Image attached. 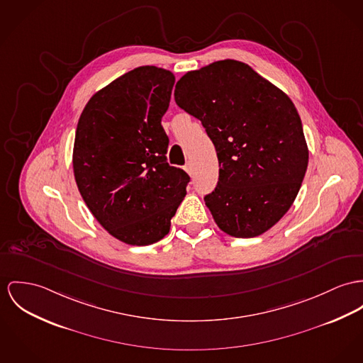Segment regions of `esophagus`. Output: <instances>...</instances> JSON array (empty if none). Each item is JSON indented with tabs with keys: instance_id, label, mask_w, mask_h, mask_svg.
<instances>
[{
	"instance_id": "esophagus-1",
	"label": "esophagus",
	"mask_w": 363,
	"mask_h": 363,
	"mask_svg": "<svg viewBox=\"0 0 363 363\" xmlns=\"http://www.w3.org/2000/svg\"><path fill=\"white\" fill-rule=\"evenodd\" d=\"M184 168H185V171H186L189 175H192V174H194V168H192V164H191L189 162L185 164V167Z\"/></svg>"
}]
</instances>
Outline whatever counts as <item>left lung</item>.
Listing matches in <instances>:
<instances>
[{
    "instance_id": "8db88e82",
    "label": "left lung",
    "mask_w": 363,
    "mask_h": 363,
    "mask_svg": "<svg viewBox=\"0 0 363 363\" xmlns=\"http://www.w3.org/2000/svg\"><path fill=\"white\" fill-rule=\"evenodd\" d=\"M174 96L216 146L218 184L204 201L218 228L235 238L271 229L291 207L308 167L307 140L291 99L233 59L188 72Z\"/></svg>"
}]
</instances>
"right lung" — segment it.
I'll list each match as a JSON object with an SVG mask.
<instances>
[{
  "label": "right lung",
  "mask_w": 363,
  "mask_h": 363,
  "mask_svg": "<svg viewBox=\"0 0 363 363\" xmlns=\"http://www.w3.org/2000/svg\"><path fill=\"white\" fill-rule=\"evenodd\" d=\"M174 83L169 70L140 66L94 94L79 118L77 188L96 221L131 246L167 235L191 179L166 157L162 117Z\"/></svg>",
  "instance_id": "add662e5"
}]
</instances>
